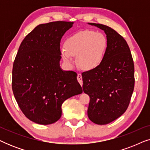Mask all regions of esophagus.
Masks as SVG:
<instances>
[{
	"mask_svg": "<svg viewBox=\"0 0 150 150\" xmlns=\"http://www.w3.org/2000/svg\"><path fill=\"white\" fill-rule=\"evenodd\" d=\"M77 79H78V81H79V83L81 84V85L83 86V79H82L81 74H78Z\"/></svg>",
	"mask_w": 150,
	"mask_h": 150,
	"instance_id": "esophagus-1",
	"label": "esophagus"
}]
</instances>
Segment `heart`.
I'll list each match as a JSON object with an SVG mask.
<instances>
[{"instance_id":"heart-1","label":"heart","mask_w":150,"mask_h":150,"mask_svg":"<svg viewBox=\"0 0 150 150\" xmlns=\"http://www.w3.org/2000/svg\"><path fill=\"white\" fill-rule=\"evenodd\" d=\"M62 56L65 62L71 64L72 56H76L79 67L84 70L97 68L103 62L108 48V40L104 34L91 30H81L65 40Z\"/></svg>"}]
</instances>
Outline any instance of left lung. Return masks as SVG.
I'll return each instance as SVG.
<instances>
[{
    "label": "left lung",
    "instance_id": "8db88e82",
    "mask_svg": "<svg viewBox=\"0 0 150 150\" xmlns=\"http://www.w3.org/2000/svg\"><path fill=\"white\" fill-rule=\"evenodd\" d=\"M103 30L108 48L97 68L82 73L83 91L90 98L87 115L98 125L109 124L123 115L134 87V67L126 41L109 26L89 23Z\"/></svg>",
    "mask_w": 150,
    "mask_h": 150
}]
</instances>
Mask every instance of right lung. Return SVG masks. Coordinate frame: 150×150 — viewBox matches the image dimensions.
Wrapping results in <instances>:
<instances>
[{
    "label": "right lung",
    "instance_id": "1",
    "mask_svg": "<svg viewBox=\"0 0 150 150\" xmlns=\"http://www.w3.org/2000/svg\"><path fill=\"white\" fill-rule=\"evenodd\" d=\"M73 22L57 21L36 26L20 44L13 65L12 90L24 115L39 124L61 117L65 100L82 93L77 74L63 71L60 43Z\"/></svg>",
    "mask_w": 150,
    "mask_h": 150
}]
</instances>
